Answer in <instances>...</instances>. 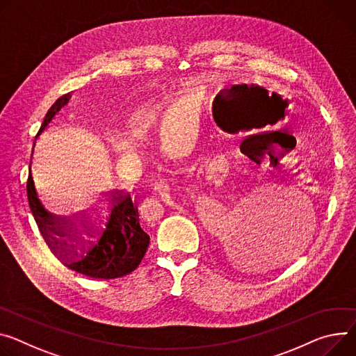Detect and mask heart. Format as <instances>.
I'll list each match as a JSON object with an SVG mask.
<instances>
[{
  "instance_id": "1",
  "label": "heart",
  "mask_w": 356,
  "mask_h": 356,
  "mask_svg": "<svg viewBox=\"0 0 356 356\" xmlns=\"http://www.w3.org/2000/svg\"><path fill=\"white\" fill-rule=\"evenodd\" d=\"M157 116H159V111H157V109H149V111H146V112L142 115V118H140V124H142V127H149V126H152V124L156 122Z\"/></svg>"
}]
</instances>
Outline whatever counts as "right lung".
<instances>
[{
  "label": "right lung",
  "mask_w": 356,
  "mask_h": 356,
  "mask_svg": "<svg viewBox=\"0 0 356 356\" xmlns=\"http://www.w3.org/2000/svg\"><path fill=\"white\" fill-rule=\"evenodd\" d=\"M70 99L71 93L62 95L59 99H56L47 112L35 138H40L54 116L68 104ZM26 191L32 214L35 217L42 237L51 251L65 267L92 278L111 280L132 273L140 264L149 247L150 237L143 227L139 206L131 199V195L123 193L120 196V200L123 202L120 203L119 210H115V213L111 214L106 227L99 233H88V238L82 240L76 234H65L56 229L51 214L37 197L31 175L28 176Z\"/></svg>",
  "instance_id": "right-lung-1"
}]
</instances>
